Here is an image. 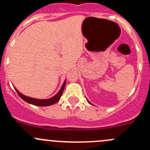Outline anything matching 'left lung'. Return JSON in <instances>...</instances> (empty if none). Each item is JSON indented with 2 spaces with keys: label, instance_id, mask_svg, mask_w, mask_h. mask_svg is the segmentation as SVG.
Returning a JSON list of instances; mask_svg holds the SVG:
<instances>
[{
  "label": "left lung",
  "instance_id": "obj_1",
  "mask_svg": "<svg viewBox=\"0 0 150 150\" xmlns=\"http://www.w3.org/2000/svg\"><path fill=\"white\" fill-rule=\"evenodd\" d=\"M88 102H89V103H90V104H91V102H89V101H88Z\"/></svg>",
  "mask_w": 150,
  "mask_h": 150
}]
</instances>
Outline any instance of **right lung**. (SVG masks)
I'll use <instances>...</instances> for the list:
<instances>
[{"mask_svg":"<svg viewBox=\"0 0 150 150\" xmlns=\"http://www.w3.org/2000/svg\"><path fill=\"white\" fill-rule=\"evenodd\" d=\"M65 84H66V80L64 81V82L63 83L62 86L60 90L59 91L58 93L54 96L53 97L49 98V99H35V98H32L30 97V96H25L24 94L21 93L16 88L14 87L15 90L16 91L17 93L19 94V96L23 99L24 101H25L26 102H28L29 104H33V105L35 106H40V107H46V106H50L52 105V104L57 103L59 100L61 98L62 95L63 91H64V87H65Z\"/></svg>","mask_w":150,"mask_h":150,"instance_id":"right-lung-1","label":"right lung"}]
</instances>
